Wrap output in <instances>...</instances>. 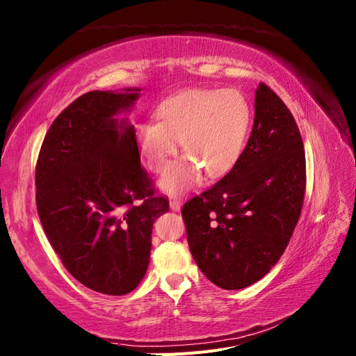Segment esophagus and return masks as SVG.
I'll return each mask as SVG.
<instances>
[{"label": "esophagus", "mask_w": 356, "mask_h": 356, "mask_svg": "<svg viewBox=\"0 0 356 356\" xmlns=\"http://www.w3.org/2000/svg\"><path fill=\"white\" fill-rule=\"evenodd\" d=\"M170 208L172 211H180L181 209V202L179 200V198H172V200H170Z\"/></svg>", "instance_id": "1"}]
</instances>
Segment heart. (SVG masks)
<instances>
[{
  "instance_id": "1",
  "label": "heart",
  "mask_w": 356,
  "mask_h": 356,
  "mask_svg": "<svg viewBox=\"0 0 356 356\" xmlns=\"http://www.w3.org/2000/svg\"><path fill=\"white\" fill-rule=\"evenodd\" d=\"M156 117L158 122L139 124L136 139L153 172L167 170L181 144L188 159L161 180L163 191L177 194L195 184L200 170L218 177L234 167L249 134L250 107L236 89H193L165 100Z\"/></svg>"
}]
</instances>
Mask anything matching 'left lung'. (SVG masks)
<instances>
[{"label":"left lung","instance_id":"1","mask_svg":"<svg viewBox=\"0 0 356 356\" xmlns=\"http://www.w3.org/2000/svg\"><path fill=\"white\" fill-rule=\"evenodd\" d=\"M307 162L299 127L266 85L254 94L247 145L227 175L181 208L198 268L222 290H241L276 266L299 221Z\"/></svg>","mask_w":356,"mask_h":356}]
</instances>
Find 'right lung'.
<instances>
[{
  "mask_svg": "<svg viewBox=\"0 0 356 356\" xmlns=\"http://www.w3.org/2000/svg\"><path fill=\"white\" fill-rule=\"evenodd\" d=\"M138 88L90 90L48 129L36 163V208L65 268L97 293L134 291L150 262L154 220L168 198L154 194L127 118Z\"/></svg>",
  "mask_w": 356,
  "mask_h": 356,
  "instance_id": "add662e5",
  "label": "right lung"
}]
</instances>
